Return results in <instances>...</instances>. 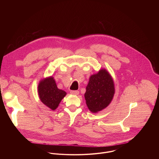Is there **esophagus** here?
Listing matches in <instances>:
<instances>
[{"mask_svg":"<svg viewBox=\"0 0 159 159\" xmlns=\"http://www.w3.org/2000/svg\"><path fill=\"white\" fill-rule=\"evenodd\" d=\"M70 93L73 95H77L79 94V91H70Z\"/></svg>","mask_w":159,"mask_h":159,"instance_id":"34e87169","label":"esophagus"}]
</instances>
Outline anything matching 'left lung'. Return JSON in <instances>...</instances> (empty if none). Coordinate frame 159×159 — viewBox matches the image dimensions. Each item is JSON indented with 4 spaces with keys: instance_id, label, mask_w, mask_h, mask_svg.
I'll use <instances>...</instances> for the list:
<instances>
[{
    "instance_id": "obj_1",
    "label": "left lung",
    "mask_w": 159,
    "mask_h": 159,
    "mask_svg": "<svg viewBox=\"0 0 159 159\" xmlns=\"http://www.w3.org/2000/svg\"><path fill=\"white\" fill-rule=\"evenodd\" d=\"M86 90L84 98L88 108L96 113L111 102L115 93L113 79L105 68H102L90 76Z\"/></svg>"
}]
</instances>
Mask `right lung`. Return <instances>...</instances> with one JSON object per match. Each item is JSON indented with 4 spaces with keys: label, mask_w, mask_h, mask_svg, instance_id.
<instances>
[{
    "label": "right lung",
    "mask_w": 159,
    "mask_h": 159,
    "mask_svg": "<svg viewBox=\"0 0 159 159\" xmlns=\"http://www.w3.org/2000/svg\"><path fill=\"white\" fill-rule=\"evenodd\" d=\"M38 94L40 101L49 108L55 110L67 93L59 89L52 76L42 79L38 85Z\"/></svg>",
    "instance_id": "1"
}]
</instances>
